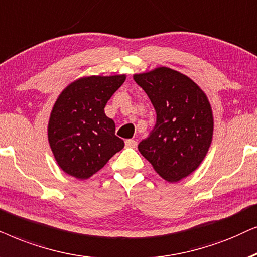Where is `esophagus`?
Here are the masks:
<instances>
[{
	"label": "esophagus",
	"mask_w": 257,
	"mask_h": 257,
	"mask_svg": "<svg viewBox=\"0 0 257 257\" xmlns=\"http://www.w3.org/2000/svg\"><path fill=\"white\" fill-rule=\"evenodd\" d=\"M125 147L126 148H136L138 143H136L135 140H125Z\"/></svg>",
	"instance_id": "esophagus-1"
}]
</instances>
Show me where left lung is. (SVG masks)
Here are the masks:
<instances>
[{"instance_id":"1","label":"left lung","mask_w":257,"mask_h":257,"mask_svg":"<svg viewBox=\"0 0 257 257\" xmlns=\"http://www.w3.org/2000/svg\"><path fill=\"white\" fill-rule=\"evenodd\" d=\"M155 108L156 123L139 150L159 175L177 182L197 169L213 140L214 118L207 95L193 80L167 67L135 74Z\"/></svg>"}]
</instances>
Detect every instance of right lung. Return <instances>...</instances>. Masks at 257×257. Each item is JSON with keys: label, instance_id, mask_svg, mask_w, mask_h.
I'll use <instances>...</instances> for the list:
<instances>
[{"label": "right lung", "instance_id": "obj_1", "mask_svg": "<svg viewBox=\"0 0 257 257\" xmlns=\"http://www.w3.org/2000/svg\"><path fill=\"white\" fill-rule=\"evenodd\" d=\"M125 81V75L82 77L63 89L48 123V140L60 168L87 180L123 149L115 123L104 107Z\"/></svg>", "mask_w": 257, "mask_h": 257}]
</instances>
